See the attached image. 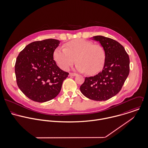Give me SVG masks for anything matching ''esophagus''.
Masks as SVG:
<instances>
[{"label": "esophagus", "mask_w": 148, "mask_h": 148, "mask_svg": "<svg viewBox=\"0 0 148 148\" xmlns=\"http://www.w3.org/2000/svg\"><path fill=\"white\" fill-rule=\"evenodd\" d=\"M69 75H70V76H71V77H75V76H77V74L70 73H69Z\"/></svg>", "instance_id": "obj_1"}]
</instances>
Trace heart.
Segmentation results:
<instances>
[{
	"label": "heart",
	"instance_id": "obj_1",
	"mask_svg": "<svg viewBox=\"0 0 148 148\" xmlns=\"http://www.w3.org/2000/svg\"><path fill=\"white\" fill-rule=\"evenodd\" d=\"M53 58L59 67L64 70L69 69L76 59L77 70L93 75L102 69L105 52L101 45H93L85 39H76L65 44L64 48H57Z\"/></svg>",
	"mask_w": 148,
	"mask_h": 148
}]
</instances>
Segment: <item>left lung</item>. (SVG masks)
I'll return each mask as SVG.
<instances>
[{"instance_id": "1", "label": "left lung", "mask_w": 148, "mask_h": 148, "mask_svg": "<svg viewBox=\"0 0 148 148\" xmlns=\"http://www.w3.org/2000/svg\"><path fill=\"white\" fill-rule=\"evenodd\" d=\"M105 52V61L101 72L86 77L81 86V92L94 101H106L119 92L129 74L130 60L124 47L117 41L101 35L92 36Z\"/></svg>"}]
</instances>
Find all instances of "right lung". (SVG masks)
I'll use <instances>...</instances> for the list:
<instances>
[{"label":"right lung","mask_w":148,"mask_h":148,"mask_svg":"<svg viewBox=\"0 0 148 148\" xmlns=\"http://www.w3.org/2000/svg\"><path fill=\"white\" fill-rule=\"evenodd\" d=\"M60 41L54 39L27 45L18 56L15 72L17 85L30 99L45 102L56 97L69 73L62 70L53 58Z\"/></svg>","instance_id":"obj_1"}]
</instances>
